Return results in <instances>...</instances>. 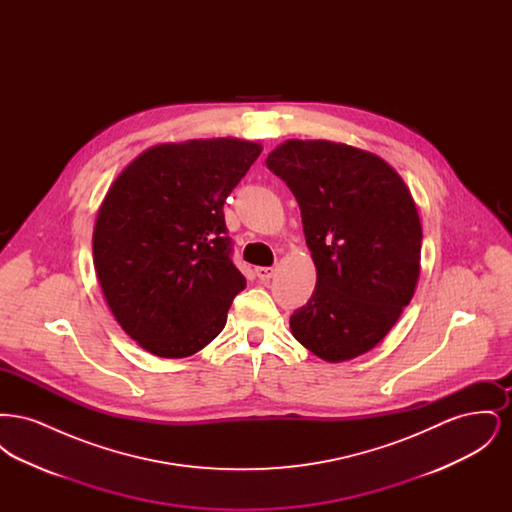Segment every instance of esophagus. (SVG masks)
<instances>
[{"instance_id":"obj_1","label":"esophagus","mask_w":512,"mask_h":512,"mask_svg":"<svg viewBox=\"0 0 512 512\" xmlns=\"http://www.w3.org/2000/svg\"><path fill=\"white\" fill-rule=\"evenodd\" d=\"M255 272H257V278L261 282H268L274 276V267H259Z\"/></svg>"}]
</instances>
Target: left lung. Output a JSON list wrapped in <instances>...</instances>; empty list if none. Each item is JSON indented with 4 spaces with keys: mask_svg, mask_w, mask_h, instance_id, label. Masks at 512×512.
Wrapping results in <instances>:
<instances>
[{
    "mask_svg": "<svg viewBox=\"0 0 512 512\" xmlns=\"http://www.w3.org/2000/svg\"><path fill=\"white\" fill-rule=\"evenodd\" d=\"M267 167L295 195L317 288L290 318L293 338L328 363L386 338L413 299L422 226L403 178L378 155L328 140H288Z\"/></svg>",
    "mask_w": 512,
    "mask_h": 512,
    "instance_id": "left-lung-1",
    "label": "left lung"
}]
</instances>
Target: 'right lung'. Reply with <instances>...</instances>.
<instances>
[{
	"label": "right lung",
	"mask_w": 512,
	"mask_h": 512,
	"mask_svg": "<svg viewBox=\"0 0 512 512\" xmlns=\"http://www.w3.org/2000/svg\"><path fill=\"white\" fill-rule=\"evenodd\" d=\"M261 151L238 138L149 147L105 195L92 240L99 286L149 353L190 357L222 332L245 288L222 207Z\"/></svg>",
	"instance_id": "1"
}]
</instances>
